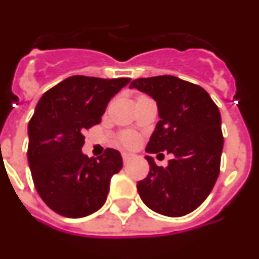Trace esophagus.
Returning <instances> with one entry per match:
<instances>
[{"label":"esophagus","instance_id":"obj_1","mask_svg":"<svg viewBox=\"0 0 259 259\" xmlns=\"http://www.w3.org/2000/svg\"><path fill=\"white\" fill-rule=\"evenodd\" d=\"M122 158H123V162H124V163H128V162L131 161L132 158H134V155L130 154V153H122Z\"/></svg>","mask_w":259,"mask_h":259}]
</instances>
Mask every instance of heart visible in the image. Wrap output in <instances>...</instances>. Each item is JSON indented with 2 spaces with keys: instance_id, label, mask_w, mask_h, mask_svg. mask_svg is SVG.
<instances>
[{
  "instance_id": "heart-1",
  "label": "heart",
  "mask_w": 259,
  "mask_h": 259,
  "mask_svg": "<svg viewBox=\"0 0 259 259\" xmlns=\"http://www.w3.org/2000/svg\"><path fill=\"white\" fill-rule=\"evenodd\" d=\"M118 143L125 148H134L139 143V136L135 132L123 131L118 135Z\"/></svg>"
}]
</instances>
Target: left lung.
I'll return each instance as SVG.
<instances>
[{
  "mask_svg": "<svg viewBox=\"0 0 259 259\" xmlns=\"http://www.w3.org/2000/svg\"><path fill=\"white\" fill-rule=\"evenodd\" d=\"M130 87L152 96L158 105L161 120L146 152L174 155L164 168L146 155L150 171L137 183V192L158 214H189L206 200L221 171L224 139L218 106L202 87L171 75L140 77Z\"/></svg>",
  "mask_w": 259,
  "mask_h": 259,
  "instance_id": "1",
  "label": "left lung"
}]
</instances>
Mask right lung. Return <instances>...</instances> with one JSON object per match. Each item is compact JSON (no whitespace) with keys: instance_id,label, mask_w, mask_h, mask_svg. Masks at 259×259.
Wrapping results in <instances>:
<instances>
[{"instance_id":"add662e5","label":"right lung","mask_w":259,"mask_h":259,"mask_svg":"<svg viewBox=\"0 0 259 259\" xmlns=\"http://www.w3.org/2000/svg\"><path fill=\"white\" fill-rule=\"evenodd\" d=\"M130 80L74 75L47 91L36 105L27 157L36 191L57 214L83 218L106 201L122 155L107 148L97 159L88 158L81 153L83 134L101 122L110 98Z\"/></svg>"}]
</instances>
